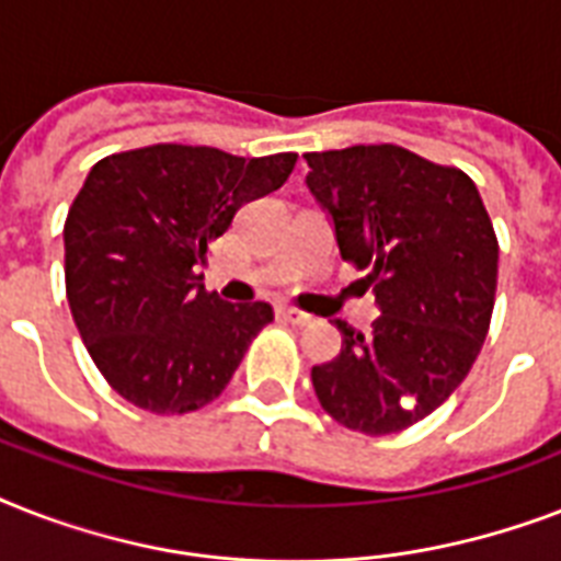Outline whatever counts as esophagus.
<instances>
[{"instance_id": "1", "label": "esophagus", "mask_w": 561, "mask_h": 561, "mask_svg": "<svg viewBox=\"0 0 561 561\" xmlns=\"http://www.w3.org/2000/svg\"><path fill=\"white\" fill-rule=\"evenodd\" d=\"M276 317H279L282 323H290V325H308V323H311V314H306V311H299V308H290V306L276 308Z\"/></svg>"}]
</instances>
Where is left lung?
<instances>
[{"mask_svg": "<svg viewBox=\"0 0 561 561\" xmlns=\"http://www.w3.org/2000/svg\"><path fill=\"white\" fill-rule=\"evenodd\" d=\"M308 188L332 215L341 255L369 271L381 317L311 369L323 410L350 431L399 434L434 413L486 341L497 238L469 174L399 145L306 153Z\"/></svg>", "mask_w": 561, "mask_h": 561, "instance_id": "1", "label": "left lung"}]
</instances>
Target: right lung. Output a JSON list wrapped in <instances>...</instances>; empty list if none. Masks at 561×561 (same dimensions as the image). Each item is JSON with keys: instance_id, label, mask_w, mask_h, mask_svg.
I'll return each instance as SVG.
<instances>
[{"instance_id": "right-lung-1", "label": "right lung", "mask_w": 561, "mask_h": 561, "mask_svg": "<svg viewBox=\"0 0 561 561\" xmlns=\"http://www.w3.org/2000/svg\"><path fill=\"white\" fill-rule=\"evenodd\" d=\"M294 165L297 153L244 160L206 145H148L92 165L66 215V299L122 399L178 416L224 392L273 308L224 302L197 264Z\"/></svg>"}]
</instances>
